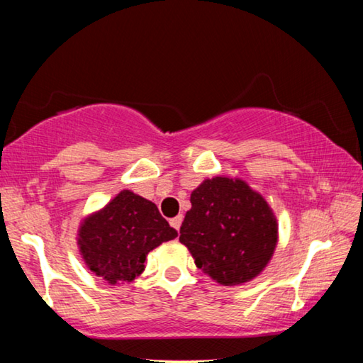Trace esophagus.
Returning <instances> with one entry per match:
<instances>
[{
  "instance_id": "34e87169",
  "label": "esophagus",
  "mask_w": 363,
  "mask_h": 363,
  "mask_svg": "<svg viewBox=\"0 0 363 363\" xmlns=\"http://www.w3.org/2000/svg\"><path fill=\"white\" fill-rule=\"evenodd\" d=\"M169 224H171V227H174V229L179 232V229H181V224H182V216L179 214V216H176V218H173L169 220Z\"/></svg>"
}]
</instances>
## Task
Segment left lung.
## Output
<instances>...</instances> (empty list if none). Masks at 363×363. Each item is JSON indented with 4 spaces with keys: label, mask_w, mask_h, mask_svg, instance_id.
<instances>
[{
    "label": "left lung",
    "mask_w": 363,
    "mask_h": 363,
    "mask_svg": "<svg viewBox=\"0 0 363 363\" xmlns=\"http://www.w3.org/2000/svg\"><path fill=\"white\" fill-rule=\"evenodd\" d=\"M181 225L195 266L218 284L242 285L259 275L279 240V224L267 201L242 179L216 176L190 195Z\"/></svg>",
    "instance_id": "left-lung-1"
}]
</instances>
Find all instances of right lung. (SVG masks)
<instances>
[{
	"mask_svg": "<svg viewBox=\"0 0 363 363\" xmlns=\"http://www.w3.org/2000/svg\"><path fill=\"white\" fill-rule=\"evenodd\" d=\"M176 237V229L155 203L121 190L102 210L83 219L78 247L91 272L110 285H120L139 277L147 255Z\"/></svg>",
	"mask_w": 363,
	"mask_h": 363,
	"instance_id": "1",
	"label": "right lung"
}]
</instances>
